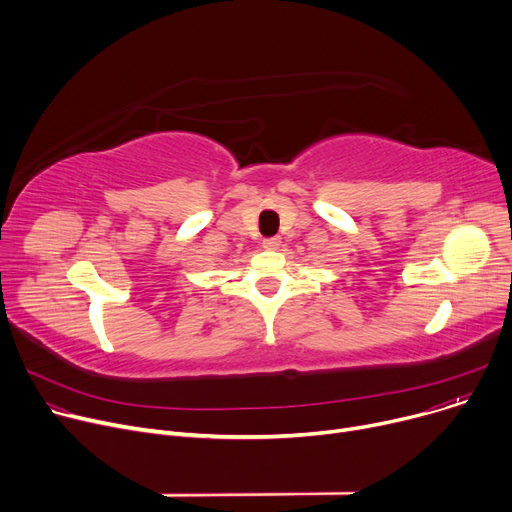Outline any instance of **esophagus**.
<instances>
[{"label": "esophagus", "instance_id": "34e87169", "mask_svg": "<svg viewBox=\"0 0 512 512\" xmlns=\"http://www.w3.org/2000/svg\"><path fill=\"white\" fill-rule=\"evenodd\" d=\"M262 248H266V250L281 248V237H266V239H262Z\"/></svg>", "mask_w": 512, "mask_h": 512}]
</instances>
